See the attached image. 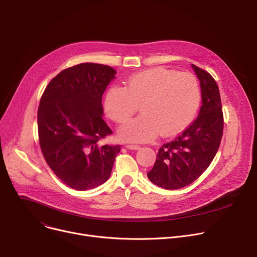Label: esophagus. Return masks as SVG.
I'll use <instances>...</instances> for the list:
<instances>
[{"label": "esophagus", "mask_w": 257, "mask_h": 257, "mask_svg": "<svg viewBox=\"0 0 257 257\" xmlns=\"http://www.w3.org/2000/svg\"><path fill=\"white\" fill-rule=\"evenodd\" d=\"M126 148L129 150H140L141 149V147L137 146V145H127Z\"/></svg>", "instance_id": "34e87169"}]
</instances>
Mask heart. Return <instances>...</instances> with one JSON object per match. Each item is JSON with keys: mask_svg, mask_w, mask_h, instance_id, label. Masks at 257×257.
Listing matches in <instances>:
<instances>
[{"mask_svg": "<svg viewBox=\"0 0 257 257\" xmlns=\"http://www.w3.org/2000/svg\"><path fill=\"white\" fill-rule=\"evenodd\" d=\"M200 101L194 75L152 67L132 75L126 88L111 85L103 105L107 116L116 123L129 120L141 106L143 115L121 125L117 136L124 142L146 143L159 133L170 137L182 131L195 117Z\"/></svg>", "mask_w": 257, "mask_h": 257, "instance_id": "b5f03b06", "label": "heart"}]
</instances>
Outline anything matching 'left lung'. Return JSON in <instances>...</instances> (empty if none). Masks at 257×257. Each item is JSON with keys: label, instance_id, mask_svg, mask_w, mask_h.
<instances>
[{"label": "left lung", "instance_id": "obj_1", "mask_svg": "<svg viewBox=\"0 0 257 257\" xmlns=\"http://www.w3.org/2000/svg\"><path fill=\"white\" fill-rule=\"evenodd\" d=\"M201 87L202 106L194 123L163 145L148 178L166 190H178L198 179L210 165L223 136L220 91L210 74L192 64Z\"/></svg>", "mask_w": 257, "mask_h": 257}]
</instances>
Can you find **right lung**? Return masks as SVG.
Returning <instances> with one entry per match:
<instances>
[{
    "label": "right lung",
    "mask_w": 257,
    "mask_h": 257,
    "mask_svg": "<svg viewBox=\"0 0 257 257\" xmlns=\"http://www.w3.org/2000/svg\"><path fill=\"white\" fill-rule=\"evenodd\" d=\"M115 74L108 65L80 63L53 78L40 99V149L51 170L74 190L106 182L120 151V146L99 144L112 133L102 117V96Z\"/></svg>",
    "instance_id": "add662e5"
}]
</instances>
